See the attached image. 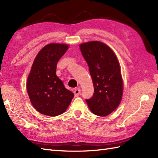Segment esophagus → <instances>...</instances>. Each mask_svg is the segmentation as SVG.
I'll use <instances>...</instances> for the list:
<instances>
[{
	"mask_svg": "<svg viewBox=\"0 0 158 158\" xmlns=\"http://www.w3.org/2000/svg\"><path fill=\"white\" fill-rule=\"evenodd\" d=\"M74 94H75V96H79L80 94H81V89L79 88H77L75 90H74Z\"/></svg>",
	"mask_w": 158,
	"mask_h": 158,
	"instance_id": "esophagus-1",
	"label": "esophagus"
}]
</instances>
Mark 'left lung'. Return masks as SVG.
Here are the masks:
<instances>
[{
    "label": "left lung",
    "mask_w": 158,
    "mask_h": 158,
    "mask_svg": "<svg viewBox=\"0 0 158 158\" xmlns=\"http://www.w3.org/2000/svg\"><path fill=\"white\" fill-rule=\"evenodd\" d=\"M89 66L94 92L85 101L96 115L106 116L115 110L122 98L123 81L117 57L109 47L100 41L79 45Z\"/></svg>",
    "instance_id": "8db88e82"
}]
</instances>
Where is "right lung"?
<instances>
[{
  "instance_id": "obj_1",
  "label": "right lung",
  "mask_w": 158,
  "mask_h": 158,
  "mask_svg": "<svg viewBox=\"0 0 158 158\" xmlns=\"http://www.w3.org/2000/svg\"><path fill=\"white\" fill-rule=\"evenodd\" d=\"M68 48L66 44L50 43L41 49L32 64L26 88L32 105L43 115L62 114L74 97L56 74L57 64Z\"/></svg>"
}]
</instances>
